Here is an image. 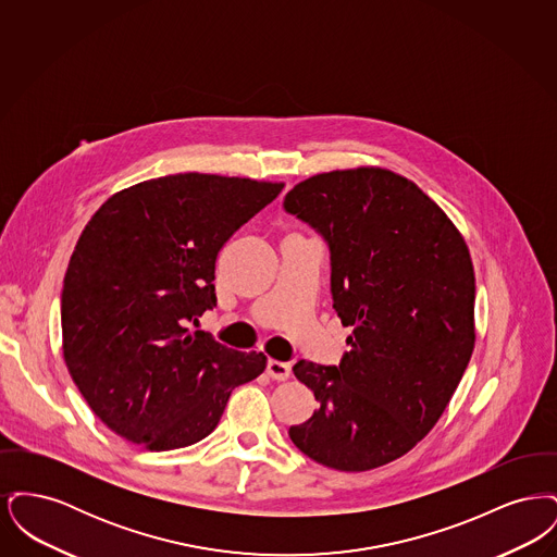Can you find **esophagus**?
Listing matches in <instances>:
<instances>
[{
	"mask_svg": "<svg viewBox=\"0 0 557 557\" xmlns=\"http://www.w3.org/2000/svg\"><path fill=\"white\" fill-rule=\"evenodd\" d=\"M267 375L273 377V380H288L290 377V366L282 363V361H275V359H269L267 361Z\"/></svg>",
	"mask_w": 557,
	"mask_h": 557,
	"instance_id": "obj_1",
	"label": "esophagus"
}]
</instances>
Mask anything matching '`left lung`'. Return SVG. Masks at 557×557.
I'll return each mask as SVG.
<instances>
[{"label":"left lung","mask_w":557,"mask_h":557,"mask_svg":"<svg viewBox=\"0 0 557 557\" xmlns=\"http://www.w3.org/2000/svg\"><path fill=\"white\" fill-rule=\"evenodd\" d=\"M330 250L334 311L350 325L341 366L298 361L315 413L288 430L307 457L366 472L413 449L474 350V269L447 214L384 169L321 173L284 198Z\"/></svg>","instance_id":"8db88e82"}]
</instances>
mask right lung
Returning a JSON list of instances; mask_svg holds the SVG:
<instances>
[{"instance_id":"1","label":"right lung","mask_w":557,"mask_h":557,"mask_svg":"<svg viewBox=\"0 0 557 557\" xmlns=\"http://www.w3.org/2000/svg\"><path fill=\"white\" fill-rule=\"evenodd\" d=\"M284 184L180 173L108 198L85 225L62 288L64 361L91 411L125 441L180 449L209 436L232 391L265 370L189 332L216 307L223 244Z\"/></svg>"}]
</instances>
